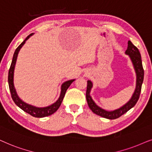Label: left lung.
Returning <instances> with one entry per match:
<instances>
[{
  "label": "left lung",
  "mask_w": 152,
  "mask_h": 152,
  "mask_svg": "<svg viewBox=\"0 0 152 152\" xmlns=\"http://www.w3.org/2000/svg\"><path fill=\"white\" fill-rule=\"evenodd\" d=\"M125 53L128 55L132 62L133 68H134L135 74H136V85H135V88L134 92L126 104L122 106L120 108L116 109V110L112 111H108L104 110L95 104L93 101L92 96H90V92L92 90L93 84L91 80H88V86H87V91H86V99L88 102V104L89 108L93 113L96 114L97 115L104 117V118L109 119V120H115V119L118 118L127 111H129L131 108L136 104L138 100L140 94L141 92V88H142V84L144 79V69L142 67V60H141V56L139 50L137 49L136 46H135L132 44L131 41L128 42V47Z\"/></svg>",
  "instance_id": "obj_1"
}]
</instances>
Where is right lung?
I'll list each match as a JSON object with an SVG mask.
<instances>
[{"instance_id": "add662e5", "label": "right lung", "mask_w": 152, "mask_h": 152, "mask_svg": "<svg viewBox=\"0 0 152 152\" xmlns=\"http://www.w3.org/2000/svg\"><path fill=\"white\" fill-rule=\"evenodd\" d=\"M33 35V33L30 34L26 38V39L20 44V45L17 48V49L15 50V53H14L12 61L11 66H10V70H9V74H8V83H9V88L10 92H11L12 98L14 101V102L15 103L16 105L17 106H19L20 108L22 109L23 111H25L26 113H28L32 116L35 117H44L49 116V115L53 114L54 113H56L58 110V109L59 108L60 105L62 104V100H63L64 94H65L66 91L67 90L69 87L70 86V85L74 81L75 79L66 80L61 86V92H60V94L58 99L56 101L55 103L50 105V106H46V107H36L32 106V105L28 104L27 103L24 102L23 101H22L20 97L18 95L17 90H16L15 84H14V73H15V68L16 65V62H17V56L19 54V52L22 46L24 45V44L26 43V42Z\"/></svg>"}]
</instances>
